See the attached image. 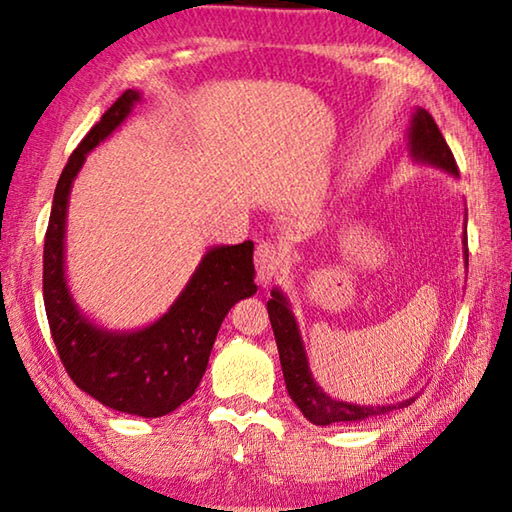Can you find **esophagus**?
<instances>
[{"label": "esophagus", "instance_id": "obj_1", "mask_svg": "<svg viewBox=\"0 0 512 512\" xmlns=\"http://www.w3.org/2000/svg\"><path fill=\"white\" fill-rule=\"evenodd\" d=\"M254 265L261 283H272L283 267V254L274 242H261L254 251Z\"/></svg>", "mask_w": 512, "mask_h": 512}]
</instances>
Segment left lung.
<instances>
[{"label":"left lung","instance_id":"obj_1","mask_svg":"<svg viewBox=\"0 0 512 512\" xmlns=\"http://www.w3.org/2000/svg\"><path fill=\"white\" fill-rule=\"evenodd\" d=\"M409 146H411V155L416 159L434 164L452 175H459V168H456V159L452 155V150L443 139L441 130H438L434 116L427 110H418L414 114V121H411V130H409ZM465 242H468V238H465ZM267 312H270L276 346H279L285 387H288V393L294 400V405L303 411V416H306L310 423L315 425L357 423V420L384 416L393 409H402L414 402V398H409L405 402H398V405L360 407V405H348V402H339L326 396V393L321 391V387H317L315 378H312L297 321H294L292 312L288 308V301H285V297L279 290H272V299L267 301Z\"/></svg>","mask_w":512,"mask_h":512}]
</instances>
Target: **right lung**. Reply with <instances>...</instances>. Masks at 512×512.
I'll return each instance as SVG.
<instances>
[{
	"instance_id": "add662e5",
	"label": "right lung",
	"mask_w": 512,
	"mask_h": 512,
	"mask_svg": "<svg viewBox=\"0 0 512 512\" xmlns=\"http://www.w3.org/2000/svg\"><path fill=\"white\" fill-rule=\"evenodd\" d=\"M125 89L71 152L53 193L44 236V308L60 362L89 396L123 414L159 418L193 396L209 364L222 319L256 292L254 242L206 251L193 279L164 317L137 333H110L80 315L65 279V215L85 155L121 125L139 101Z\"/></svg>"
}]
</instances>
